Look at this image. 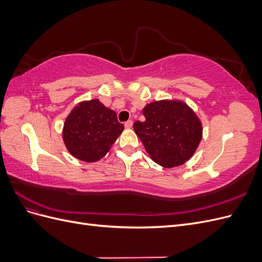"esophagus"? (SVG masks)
Instances as JSON below:
<instances>
[{
	"instance_id": "34e87169",
	"label": "esophagus",
	"mask_w": 262,
	"mask_h": 262,
	"mask_svg": "<svg viewBox=\"0 0 262 262\" xmlns=\"http://www.w3.org/2000/svg\"><path fill=\"white\" fill-rule=\"evenodd\" d=\"M132 124H133V122L131 120H128V121L124 123V126H125L126 129H131L132 128Z\"/></svg>"
}]
</instances>
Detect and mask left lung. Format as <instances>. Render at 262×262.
Returning a JSON list of instances; mask_svg holds the SVG:
<instances>
[{
	"instance_id": "1",
	"label": "left lung",
	"mask_w": 262,
	"mask_h": 262,
	"mask_svg": "<svg viewBox=\"0 0 262 262\" xmlns=\"http://www.w3.org/2000/svg\"><path fill=\"white\" fill-rule=\"evenodd\" d=\"M145 121H136L134 132L152 160L165 168L177 167L193 156L202 139V122L180 99H162L143 108Z\"/></svg>"
}]
</instances>
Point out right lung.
<instances>
[{
	"label": "right lung",
	"instance_id": "right-lung-1",
	"mask_svg": "<svg viewBox=\"0 0 262 262\" xmlns=\"http://www.w3.org/2000/svg\"><path fill=\"white\" fill-rule=\"evenodd\" d=\"M123 129L116 112L94 98L80 101L71 110L63 124L62 139L73 157L95 163L109 152Z\"/></svg>",
	"mask_w": 262,
	"mask_h": 262
}]
</instances>
